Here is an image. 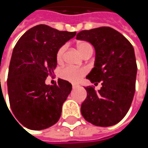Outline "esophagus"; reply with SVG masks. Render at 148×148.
<instances>
[{"label":"esophagus","instance_id":"esophagus-1","mask_svg":"<svg viewBox=\"0 0 148 148\" xmlns=\"http://www.w3.org/2000/svg\"><path fill=\"white\" fill-rule=\"evenodd\" d=\"M79 86L78 85H75V84H73V86H72V87H73V89H75L76 87H78Z\"/></svg>","mask_w":148,"mask_h":148}]
</instances>
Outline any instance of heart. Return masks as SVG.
<instances>
[{
    "instance_id": "1",
    "label": "heart",
    "mask_w": 148,
    "mask_h": 148,
    "mask_svg": "<svg viewBox=\"0 0 148 148\" xmlns=\"http://www.w3.org/2000/svg\"><path fill=\"white\" fill-rule=\"evenodd\" d=\"M89 45H90L89 44H87L86 42H82V43L78 44L77 49H78L79 52L80 54H82L83 51L85 50V49ZM64 50H65V46H62L56 52V61H57V62H62ZM86 69H76V68H73V67H65L62 69H61L60 76L63 79H66L68 81L77 82L86 74Z\"/></svg>"
}]
</instances>
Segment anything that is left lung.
Instances as JSON below:
<instances>
[{
  "label": "left lung",
  "mask_w": 148,
  "mask_h": 148,
  "mask_svg": "<svg viewBox=\"0 0 148 148\" xmlns=\"http://www.w3.org/2000/svg\"><path fill=\"white\" fill-rule=\"evenodd\" d=\"M76 38L93 45L94 68L86 79L102 85L98 92L92 86L86 87L87 96L81 114L93 125H115L126 116L135 92L137 65L133 46L123 34L106 26L81 31Z\"/></svg>",
  "instance_id": "obj_1"
}]
</instances>
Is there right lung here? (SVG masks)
Returning <instances> with one entry per match:
<instances>
[{
    "label": "right lung",
    "instance_id": "obj_1",
    "mask_svg": "<svg viewBox=\"0 0 148 148\" xmlns=\"http://www.w3.org/2000/svg\"><path fill=\"white\" fill-rule=\"evenodd\" d=\"M75 34L38 25L25 32L15 45L8 77L9 103L16 119L29 130L47 129L61 116L72 85L59 79L49 86L45 79L54 74L56 52Z\"/></svg>",
    "mask_w": 148,
    "mask_h": 148
}]
</instances>
